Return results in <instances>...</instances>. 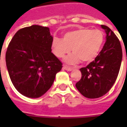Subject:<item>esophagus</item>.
Masks as SVG:
<instances>
[{"label": "esophagus", "instance_id": "esophagus-1", "mask_svg": "<svg viewBox=\"0 0 127 127\" xmlns=\"http://www.w3.org/2000/svg\"><path fill=\"white\" fill-rule=\"evenodd\" d=\"M63 69H64V70H66V71H71L72 70H73V68L68 67V66H63Z\"/></svg>", "mask_w": 127, "mask_h": 127}]
</instances>
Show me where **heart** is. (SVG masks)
Wrapping results in <instances>:
<instances>
[{
	"label": "heart",
	"instance_id": "b5f03b06",
	"mask_svg": "<svg viewBox=\"0 0 127 127\" xmlns=\"http://www.w3.org/2000/svg\"><path fill=\"white\" fill-rule=\"evenodd\" d=\"M104 43L103 32L88 28H80L66 32L63 39L54 38L52 43L53 52L58 58H63L71 49L73 54L64 58L69 64H77L94 61L101 52Z\"/></svg>",
	"mask_w": 127,
	"mask_h": 127
}]
</instances>
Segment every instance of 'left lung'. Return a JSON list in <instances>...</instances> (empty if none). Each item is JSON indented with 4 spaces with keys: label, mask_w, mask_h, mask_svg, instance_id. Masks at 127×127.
I'll return each mask as SVG.
<instances>
[{
    "label": "left lung",
    "mask_w": 127,
    "mask_h": 127,
    "mask_svg": "<svg viewBox=\"0 0 127 127\" xmlns=\"http://www.w3.org/2000/svg\"><path fill=\"white\" fill-rule=\"evenodd\" d=\"M106 33V41L96 58L80 69L81 80L75 86L88 98H99L111 89L120 71L123 51L118 37L109 27L101 25Z\"/></svg>",
    "instance_id": "1"
}]
</instances>
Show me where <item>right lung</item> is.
<instances>
[{
    "label": "right lung",
    "mask_w": 127,
    "mask_h": 127,
    "mask_svg": "<svg viewBox=\"0 0 127 127\" xmlns=\"http://www.w3.org/2000/svg\"><path fill=\"white\" fill-rule=\"evenodd\" d=\"M48 27L32 25L19 30L9 44L6 64L16 90L29 98H39L52 86L62 63L52 52Z\"/></svg>",
    "instance_id": "add662e5"
}]
</instances>
